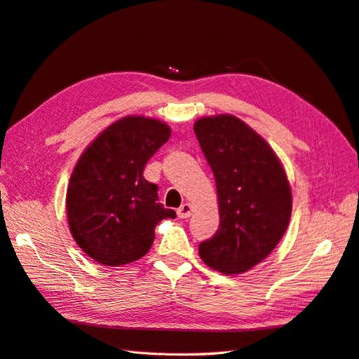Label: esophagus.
Segmentation results:
<instances>
[{
  "label": "esophagus",
  "instance_id": "obj_1",
  "mask_svg": "<svg viewBox=\"0 0 359 359\" xmlns=\"http://www.w3.org/2000/svg\"><path fill=\"white\" fill-rule=\"evenodd\" d=\"M191 212H193V206L190 203H182L180 208H178V211H177L180 219H189V217L191 215Z\"/></svg>",
  "mask_w": 359,
  "mask_h": 359
}]
</instances>
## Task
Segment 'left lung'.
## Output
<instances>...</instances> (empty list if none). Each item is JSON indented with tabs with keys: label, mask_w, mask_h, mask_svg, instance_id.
Masks as SVG:
<instances>
[{
	"label": "left lung",
	"mask_w": 359,
	"mask_h": 359,
	"mask_svg": "<svg viewBox=\"0 0 359 359\" xmlns=\"http://www.w3.org/2000/svg\"><path fill=\"white\" fill-rule=\"evenodd\" d=\"M194 133L214 173L220 224L199 244L203 262L240 274L273 252L285 235L292 194L285 169L255 130L232 115L201 118Z\"/></svg>",
	"instance_id": "1"
}]
</instances>
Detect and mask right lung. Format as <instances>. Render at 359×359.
I'll return each instance as SVG.
<instances>
[{
  "label": "right lung",
  "instance_id": "add662e5",
  "mask_svg": "<svg viewBox=\"0 0 359 359\" xmlns=\"http://www.w3.org/2000/svg\"><path fill=\"white\" fill-rule=\"evenodd\" d=\"M170 137L157 119H119L85 149L67 190L74 241L99 264L126 265L147 255L154 229L173 210L158 203V187L144 178L147 161Z\"/></svg>",
  "mask_w": 359,
  "mask_h": 359
}]
</instances>
